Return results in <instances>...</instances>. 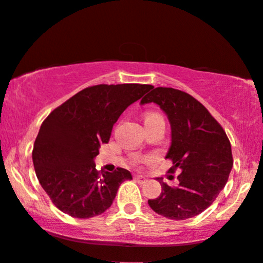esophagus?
Here are the masks:
<instances>
[{"mask_svg": "<svg viewBox=\"0 0 263 263\" xmlns=\"http://www.w3.org/2000/svg\"><path fill=\"white\" fill-rule=\"evenodd\" d=\"M135 179H136V181H137L138 184H141V185L146 183V178L143 177V176H135Z\"/></svg>", "mask_w": 263, "mask_h": 263, "instance_id": "esophagus-1", "label": "esophagus"}]
</instances>
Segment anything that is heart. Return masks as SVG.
<instances>
[{
	"label": "heart",
	"instance_id": "obj_1",
	"mask_svg": "<svg viewBox=\"0 0 263 263\" xmlns=\"http://www.w3.org/2000/svg\"><path fill=\"white\" fill-rule=\"evenodd\" d=\"M153 115H157V114H154V113H150V114H148V115H146V117H145V118H149V117H153Z\"/></svg>",
	"mask_w": 263,
	"mask_h": 263
}]
</instances>
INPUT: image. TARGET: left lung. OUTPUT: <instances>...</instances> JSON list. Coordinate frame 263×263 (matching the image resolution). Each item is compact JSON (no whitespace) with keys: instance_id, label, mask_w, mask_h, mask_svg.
I'll return each mask as SVG.
<instances>
[{"instance_id":"obj_1","label":"left lung","mask_w":263,"mask_h":263,"mask_svg":"<svg viewBox=\"0 0 263 263\" xmlns=\"http://www.w3.org/2000/svg\"><path fill=\"white\" fill-rule=\"evenodd\" d=\"M154 89V87H153ZM156 103L171 124V172L179 170L178 184L157 178L162 191L149 199L150 208L171 220H186L204 212L225 187L233 166L231 143L207 108L184 91L156 87L141 104Z\"/></svg>"}]
</instances>
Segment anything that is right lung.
<instances>
[{
    "label": "right lung",
    "mask_w": 263,
    "mask_h": 263,
    "mask_svg": "<svg viewBox=\"0 0 263 263\" xmlns=\"http://www.w3.org/2000/svg\"><path fill=\"white\" fill-rule=\"evenodd\" d=\"M146 84L86 87L51 111L34 141L32 161L40 184L66 214L89 219L107 211L125 180L127 170H96L100 146L129 104L153 89Z\"/></svg>",
    "instance_id": "add662e5"
}]
</instances>
